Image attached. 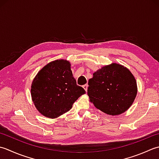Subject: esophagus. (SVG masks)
<instances>
[{
	"mask_svg": "<svg viewBox=\"0 0 159 159\" xmlns=\"http://www.w3.org/2000/svg\"><path fill=\"white\" fill-rule=\"evenodd\" d=\"M83 88L85 89L86 91H87V90H88V84H85V85H84Z\"/></svg>",
	"mask_w": 159,
	"mask_h": 159,
	"instance_id": "obj_1",
	"label": "esophagus"
}]
</instances>
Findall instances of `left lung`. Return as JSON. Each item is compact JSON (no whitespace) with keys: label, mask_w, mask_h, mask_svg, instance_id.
<instances>
[{"label":"left lung","mask_w":159,"mask_h":159,"mask_svg":"<svg viewBox=\"0 0 159 159\" xmlns=\"http://www.w3.org/2000/svg\"><path fill=\"white\" fill-rule=\"evenodd\" d=\"M89 85L90 102L97 108L111 115L127 111L137 93L133 75L125 67L115 63L96 71Z\"/></svg>","instance_id":"8db88e82"}]
</instances>
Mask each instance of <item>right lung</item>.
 <instances>
[{
  "label": "right lung",
  "instance_id": "obj_1",
  "mask_svg": "<svg viewBox=\"0 0 159 159\" xmlns=\"http://www.w3.org/2000/svg\"><path fill=\"white\" fill-rule=\"evenodd\" d=\"M31 92L38 111L49 118L58 117L70 111L73 103L86 93L77 85L70 63L64 60L51 61L39 71Z\"/></svg>",
  "mask_w": 159,
  "mask_h": 159
}]
</instances>
